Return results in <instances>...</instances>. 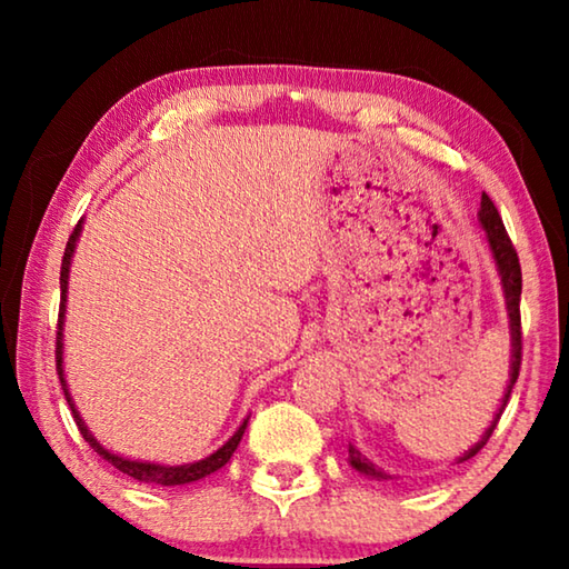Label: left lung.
Wrapping results in <instances>:
<instances>
[{
    "instance_id": "obj_1",
    "label": "left lung",
    "mask_w": 569,
    "mask_h": 569,
    "mask_svg": "<svg viewBox=\"0 0 569 569\" xmlns=\"http://www.w3.org/2000/svg\"><path fill=\"white\" fill-rule=\"evenodd\" d=\"M479 223H481V228H485L489 250H492V258H495V263H497L499 278H502L505 301H507V316H509V333H512V363H509V387L505 391L502 407H499V411L495 413L492 427H489L485 435H481V439L477 441L475 447H471L469 451H465V455L457 459V465H459V461H467V459L475 457L477 451L487 445V439L492 437L497 421H499V417H502V411H505L507 401H509V393H512V387H515V381L519 377V363H522V319H519V296H522V268H519L517 250L512 246V240H509V236H507L502 218H499L497 208L492 203V198H489L487 192H481ZM349 461H351V467L356 471H361V475H366V477L387 479V475H383L381 469L373 467L371 461L366 459V457H361V451H356L351 445H349Z\"/></svg>"
}]
</instances>
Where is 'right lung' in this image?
I'll use <instances>...</instances> for the list:
<instances>
[{"label": "right lung", "instance_id": "add662e5", "mask_svg": "<svg viewBox=\"0 0 569 569\" xmlns=\"http://www.w3.org/2000/svg\"><path fill=\"white\" fill-rule=\"evenodd\" d=\"M82 233V220L74 226L70 240H67V248H64V256H62V268H60V288H62V298H60V319H57V326H60V331H57V373H60V383H62V391H64V399L70 403L72 409V417L77 421V429H80V435L84 437V441L98 451V455L110 461L114 469H120L122 475H128L138 481H148V485H160V487H178V485H190V481H198L208 475H213L220 467L228 465V459L233 457V451L238 449L240 439H243V431L248 427V419L240 423L238 431L233 437H230L223 447L213 455L200 459V461H192V465H178V467H168V465H150V461H138V459H124L112 455V451L104 449L98 439L90 435V429L84 427V421L80 417V411L74 409L72 397H70V389H67V381H64V369H62V323H64V301H67V281H70V263H72V256H74V246H77V238Z\"/></svg>", "mask_w": 569, "mask_h": 569}]
</instances>
